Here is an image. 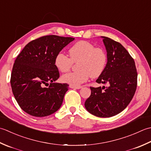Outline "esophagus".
<instances>
[{
    "mask_svg": "<svg viewBox=\"0 0 151 151\" xmlns=\"http://www.w3.org/2000/svg\"><path fill=\"white\" fill-rule=\"evenodd\" d=\"M70 88H76V89H79L82 88L81 86H74V85H70Z\"/></svg>",
    "mask_w": 151,
    "mask_h": 151,
    "instance_id": "1",
    "label": "esophagus"
}]
</instances>
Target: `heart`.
I'll return each mask as SVG.
<instances>
[{
	"instance_id": "heart-1",
	"label": "heart",
	"mask_w": 151,
	"mask_h": 151,
	"mask_svg": "<svg viewBox=\"0 0 151 151\" xmlns=\"http://www.w3.org/2000/svg\"><path fill=\"white\" fill-rule=\"evenodd\" d=\"M69 57L62 52L55 58V65L61 72H68L73 63L77 64L79 70L66 73L62 76V81L70 85L78 86L86 82L88 78H97L105 69L107 55L102 48L95 47L87 41H79L68 50Z\"/></svg>"
}]
</instances>
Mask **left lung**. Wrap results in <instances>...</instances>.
<instances>
[{
    "mask_svg": "<svg viewBox=\"0 0 151 151\" xmlns=\"http://www.w3.org/2000/svg\"><path fill=\"white\" fill-rule=\"evenodd\" d=\"M107 62L96 82L108 87H90L91 94L85 102L89 113L98 117H110L124 110L133 98L137 84L134 58L120 44L103 36Z\"/></svg>",
    "mask_w": 151,
    "mask_h": 151,
    "instance_id": "1",
    "label": "left lung"
}]
</instances>
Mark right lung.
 Wrapping results in <instances>:
<instances>
[{
    "label": "right lung",
    "instance_id": "right-lung-1",
    "mask_svg": "<svg viewBox=\"0 0 151 151\" xmlns=\"http://www.w3.org/2000/svg\"><path fill=\"white\" fill-rule=\"evenodd\" d=\"M73 40L44 36L30 42L17 55L10 83L15 100L24 112L41 117L60 108L69 85L54 83L60 76L55 58Z\"/></svg>",
    "mask_w": 151,
    "mask_h": 151
}]
</instances>
